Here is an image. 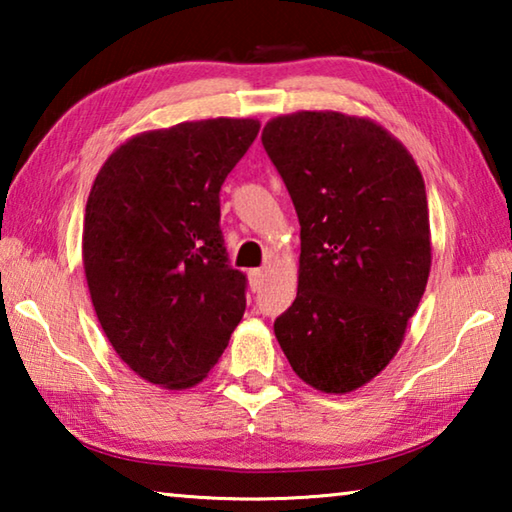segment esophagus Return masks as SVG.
I'll use <instances>...</instances> for the list:
<instances>
[{
  "mask_svg": "<svg viewBox=\"0 0 512 512\" xmlns=\"http://www.w3.org/2000/svg\"><path fill=\"white\" fill-rule=\"evenodd\" d=\"M264 277H266L264 268H253V271H248L250 289H253V291H259V289H262V284H264Z\"/></svg>",
  "mask_w": 512,
  "mask_h": 512,
  "instance_id": "1",
  "label": "esophagus"
}]
</instances>
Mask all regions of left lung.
I'll use <instances>...</instances> for the list:
<instances>
[{"mask_svg":"<svg viewBox=\"0 0 512 512\" xmlns=\"http://www.w3.org/2000/svg\"><path fill=\"white\" fill-rule=\"evenodd\" d=\"M262 144L300 221L298 296L277 343L305 384L352 393L391 363L427 287L422 173L384 126L336 110L275 117Z\"/></svg>","mask_w":512,"mask_h":512,"instance_id":"obj_1","label":"left lung"}]
</instances>
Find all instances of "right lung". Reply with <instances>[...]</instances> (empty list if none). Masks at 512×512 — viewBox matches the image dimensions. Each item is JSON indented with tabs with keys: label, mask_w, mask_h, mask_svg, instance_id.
Masks as SVG:
<instances>
[{
	"label": "right lung",
	"mask_w": 512,
	"mask_h": 512,
	"mask_svg": "<svg viewBox=\"0 0 512 512\" xmlns=\"http://www.w3.org/2000/svg\"><path fill=\"white\" fill-rule=\"evenodd\" d=\"M257 133V119L232 117L146 131L94 178L83 221L92 305L119 359L155 386L201 384L244 316L219 192Z\"/></svg>",
	"instance_id": "obj_1"
}]
</instances>
